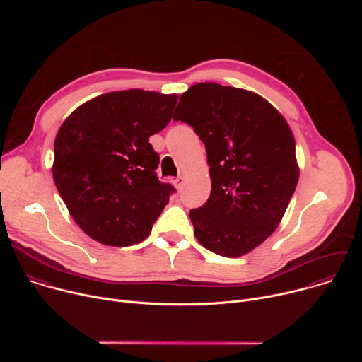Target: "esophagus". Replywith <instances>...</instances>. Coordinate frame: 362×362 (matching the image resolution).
Listing matches in <instances>:
<instances>
[{
    "label": "esophagus",
    "instance_id": "34e87169",
    "mask_svg": "<svg viewBox=\"0 0 362 362\" xmlns=\"http://www.w3.org/2000/svg\"><path fill=\"white\" fill-rule=\"evenodd\" d=\"M173 185L176 186V189H177V190H180V189L183 187V185H185V177H183V176L176 177V179L173 180Z\"/></svg>",
    "mask_w": 362,
    "mask_h": 362
}]
</instances>
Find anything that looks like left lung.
I'll use <instances>...</instances> for the list:
<instances>
[{"label": "left lung", "instance_id": "8db88e82", "mask_svg": "<svg viewBox=\"0 0 362 362\" xmlns=\"http://www.w3.org/2000/svg\"><path fill=\"white\" fill-rule=\"evenodd\" d=\"M175 115L208 154L211 196L189 212L197 242L226 257L250 252L278 228L298 183L286 120L259 94L218 83L192 86Z\"/></svg>", "mask_w": 362, "mask_h": 362}]
</instances>
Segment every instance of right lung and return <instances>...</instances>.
<instances>
[{"instance_id":"add662e5","label":"right lung","mask_w":362,"mask_h":362,"mask_svg":"<svg viewBox=\"0 0 362 362\" xmlns=\"http://www.w3.org/2000/svg\"><path fill=\"white\" fill-rule=\"evenodd\" d=\"M179 95L112 91L77 107L54 140L53 179L91 239L110 246L144 240L175 187L159 180L148 137L172 119Z\"/></svg>"}]
</instances>
